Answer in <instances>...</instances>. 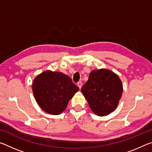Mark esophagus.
Instances as JSON below:
<instances>
[{"instance_id":"esophagus-1","label":"esophagus","mask_w":152,"mask_h":152,"mask_svg":"<svg viewBox=\"0 0 152 152\" xmlns=\"http://www.w3.org/2000/svg\"><path fill=\"white\" fill-rule=\"evenodd\" d=\"M77 86H78L79 87V88L80 89V88H82V82H78V83H77Z\"/></svg>"}]
</instances>
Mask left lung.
Returning <instances> with one entry per match:
<instances>
[{"label": "left lung", "instance_id": "obj_1", "mask_svg": "<svg viewBox=\"0 0 152 152\" xmlns=\"http://www.w3.org/2000/svg\"><path fill=\"white\" fill-rule=\"evenodd\" d=\"M81 92L92 111L103 117L116 109L123 94V84L117 74L102 68L90 73Z\"/></svg>", "mask_w": 152, "mask_h": 152}]
</instances>
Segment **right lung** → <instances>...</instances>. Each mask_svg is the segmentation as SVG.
<instances>
[{
  "mask_svg": "<svg viewBox=\"0 0 152 152\" xmlns=\"http://www.w3.org/2000/svg\"><path fill=\"white\" fill-rule=\"evenodd\" d=\"M32 90L39 107L50 115H60L79 88L71 78L60 72L46 70L33 80Z\"/></svg>",
  "mask_w": 152,
  "mask_h": 152,
  "instance_id": "obj_1",
  "label": "right lung"
}]
</instances>
